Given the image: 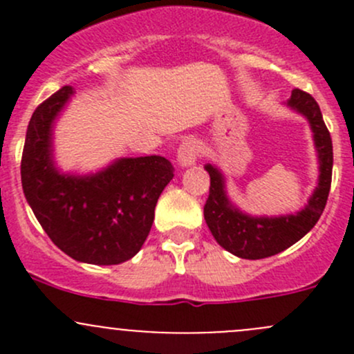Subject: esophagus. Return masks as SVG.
I'll return each instance as SVG.
<instances>
[{"instance_id": "obj_1", "label": "esophagus", "mask_w": 354, "mask_h": 354, "mask_svg": "<svg viewBox=\"0 0 354 354\" xmlns=\"http://www.w3.org/2000/svg\"><path fill=\"white\" fill-rule=\"evenodd\" d=\"M198 156H200V149L197 142L185 140L183 144L180 145V149H178V164L183 167H188L192 166V164L197 162Z\"/></svg>"}]
</instances>
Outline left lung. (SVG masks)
Returning <instances> with one entry per match:
<instances>
[{
    "mask_svg": "<svg viewBox=\"0 0 354 354\" xmlns=\"http://www.w3.org/2000/svg\"><path fill=\"white\" fill-rule=\"evenodd\" d=\"M288 106L301 113L310 121L317 152H319V187L308 200V205L295 216L250 217L231 205L224 192L223 174L207 164L210 176L209 197L203 205V217L210 233L224 250L248 260L266 259L284 252L301 240L317 224L326 209L332 181V138L315 99L299 88H295Z\"/></svg>",
    "mask_w": 354,
    "mask_h": 354,
    "instance_id": "left-lung-1",
    "label": "left lung"
}]
</instances>
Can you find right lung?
Wrapping results in <instances>:
<instances>
[{
    "label": "right lung",
    "instance_id": "obj_1",
    "mask_svg": "<svg viewBox=\"0 0 354 354\" xmlns=\"http://www.w3.org/2000/svg\"><path fill=\"white\" fill-rule=\"evenodd\" d=\"M75 88L65 85L37 106L22 152V187L39 224L78 262L116 266L144 245L159 195L173 180L166 157H128L92 176L59 174L53 166L51 128Z\"/></svg>",
    "mask_w": 354,
    "mask_h": 354
}]
</instances>
